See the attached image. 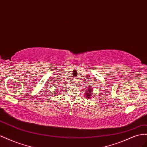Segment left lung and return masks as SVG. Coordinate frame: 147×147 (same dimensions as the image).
I'll return each instance as SVG.
<instances>
[{
	"label": "left lung",
	"instance_id": "left-lung-1",
	"mask_svg": "<svg viewBox=\"0 0 147 147\" xmlns=\"http://www.w3.org/2000/svg\"><path fill=\"white\" fill-rule=\"evenodd\" d=\"M87 90L86 91V97L87 98L90 99L92 97V94H93V88H92L91 86L88 87V89H87Z\"/></svg>",
	"mask_w": 147,
	"mask_h": 147
}]
</instances>
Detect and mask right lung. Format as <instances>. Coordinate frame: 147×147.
Here are the masks:
<instances>
[{"mask_svg": "<svg viewBox=\"0 0 147 147\" xmlns=\"http://www.w3.org/2000/svg\"><path fill=\"white\" fill-rule=\"evenodd\" d=\"M60 92H59V94H60Z\"/></svg>", "mask_w": 147, "mask_h": 147, "instance_id": "add662e5", "label": "right lung"}]
</instances>
